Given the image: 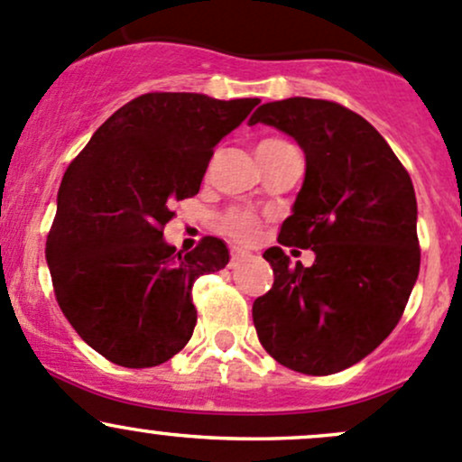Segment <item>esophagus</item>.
<instances>
[{"instance_id": "34e87169", "label": "esophagus", "mask_w": 462, "mask_h": 462, "mask_svg": "<svg viewBox=\"0 0 462 462\" xmlns=\"http://www.w3.org/2000/svg\"><path fill=\"white\" fill-rule=\"evenodd\" d=\"M250 254L248 253H244V250L241 248H232V254H230V268H235V265H239L241 261L244 259H248Z\"/></svg>"}]
</instances>
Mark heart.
I'll use <instances>...</instances> for the list:
<instances>
[{
    "mask_svg": "<svg viewBox=\"0 0 462 462\" xmlns=\"http://www.w3.org/2000/svg\"><path fill=\"white\" fill-rule=\"evenodd\" d=\"M292 147L286 141H279V138H265V141L259 143L257 153H265V152H277V149H286ZM226 230L230 232L232 236L241 241H250L254 235H257V221L248 214H230L226 218Z\"/></svg>",
    "mask_w": 462,
    "mask_h": 462,
    "instance_id": "obj_1",
    "label": "heart"
}]
</instances>
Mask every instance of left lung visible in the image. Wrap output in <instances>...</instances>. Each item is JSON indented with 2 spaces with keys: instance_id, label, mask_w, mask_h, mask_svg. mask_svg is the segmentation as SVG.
<instances>
[{
  "instance_id": "obj_1",
  "label": "left lung",
  "mask_w": 462,
  "mask_h": 462,
  "mask_svg": "<svg viewBox=\"0 0 462 462\" xmlns=\"http://www.w3.org/2000/svg\"><path fill=\"white\" fill-rule=\"evenodd\" d=\"M270 125L304 149L306 176L279 244L263 253L274 283L253 304L259 342L306 375L348 369L380 346L404 313L420 270L413 183L393 149L337 102H265ZM313 249L306 269L282 245ZM297 257V250H292Z\"/></svg>"
}]
</instances>
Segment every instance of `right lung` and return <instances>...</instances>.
Returning <instances> with one entry per match:
<instances>
[{
    "label": "right lung",
    "instance_id": "right-lung-1",
    "mask_svg": "<svg viewBox=\"0 0 462 462\" xmlns=\"http://www.w3.org/2000/svg\"><path fill=\"white\" fill-rule=\"evenodd\" d=\"M259 97L144 93L106 118L64 171L46 239L55 300L82 339L127 369L158 366L197 326L192 286L230 261L205 236L192 253L162 239L171 205L201 189L214 147Z\"/></svg>",
    "mask_w": 462,
    "mask_h": 462
}]
</instances>
